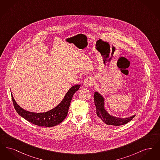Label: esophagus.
Wrapping results in <instances>:
<instances>
[{
  "label": "esophagus",
  "mask_w": 160,
  "mask_h": 160,
  "mask_svg": "<svg viewBox=\"0 0 160 160\" xmlns=\"http://www.w3.org/2000/svg\"><path fill=\"white\" fill-rule=\"evenodd\" d=\"M93 83V80L92 79V78L91 77H88L84 81V86L88 87V86H90Z\"/></svg>",
  "instance_id": "34e87169"
}]
</instances>
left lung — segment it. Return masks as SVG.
Listing matches in <instances>:
<instances>
[{
	"label": "left lung",
	"instance_id": "1",
	"mask_svg": "<svg viewBox=\"0 0 160 160\" xmlns=\"http://www.w3.org/2000/svg\"><path fill=\"white\" fill-rule=\"evenodd\" d=\"M93 98L95 102V106L96 107L97 114L98 117H99L102 120V121L104 122L107 125L114 126H120L122 125H125L129 121H131L132 119V118H134L135 116V115H134L128 118L121 119L111 116L108 114L105 110L104 107V99L98 92H95Z\"/></svg>",
	"mask_w": 160,
	"mask_h": 160
}]
</instances>
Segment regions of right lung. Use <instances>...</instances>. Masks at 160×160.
I'll return each mask as SVG.
<instances>
[{
  "instance_id": "1",
  "label": "right lung",
  "mask_w": 160,
  "mask_h": 160,
  "mask_svg": "<svg viewBox=\"0 0 160 160\" xmlns=\"http://www.w3.org/2000/svg\"><path fill=\"white\" fill-rule=\"evenodd\" d=\"M80 88V84L73 86L69 89L58 106L48 112L41 113H33L24 110L17 104L12 95L11 97L16 112L24 119L38 126L52 127L61 123L66 118L73 95Z\"/></svg>"
}]
</instances>
